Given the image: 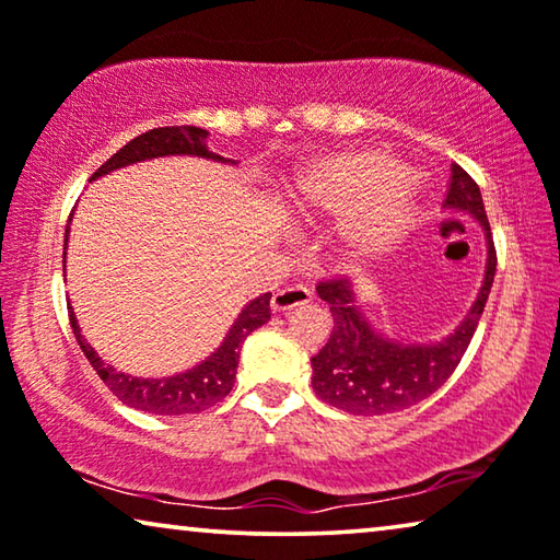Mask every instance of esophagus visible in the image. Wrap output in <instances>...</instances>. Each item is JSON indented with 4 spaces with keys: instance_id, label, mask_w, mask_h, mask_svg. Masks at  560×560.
Masks as SVG:
<instances>
[{
    "instance_id": "1",
    "label": "esophagus",
    "mask_w": 560,
    "mask_h": 560,
    "mask_svg": "<svg viewBox=\"0 0 560 560\" xmlns=\"http://www.w3.org/2000/svg\"><path fill=\"white\" fill-rule=\"evenodd\" d=\"M312 302V291L306 287H287V289H279L277 294L271 299V310L273 312H289L294 310V306H302V304H310Z\"/></svg>"
}]
</instances>
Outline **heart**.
Listing matches in <instances>:
<instances>
[{"mask_svg":"<svg viewBox=\"0 0 560 560\" xmlns=\"http://www.w3.org/2000/svg\"><path fill=\"white\" fill-rule=\"evenodd\" d=\"M413 205V179L390 156L358 149L302 172L287 195V215L294 223L340 215L337 250L345 258H370L406 231Z\"/></svg>","mask_w":560,"mask_h":560,"instance_id":"heart-1","label":"heart"}]
</instances>
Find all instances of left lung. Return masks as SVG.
<instances>
[{"mask_svg":"<svg viewBox=\"0 0 560 560\" xmlns=\"http://www.w3.org/2000/svg\"><path fill=\"white\" fill-rule=\"evenodd\" d=\"M444 208L469 212L487 233V271L475 306L444 342L404 345L373 332L355 304L348 279L319 281L317 294L332 312V335L312 358V388L325 404L352 416L404 411L434 396L462 362L490 296L498 250L492 243L482 192L459 164H452Z\"/></svg>","mask_w":560,"mask_h":560,"instance_id":"left-lung-1","label":"left lung"}]
</instances>
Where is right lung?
I'll list each match as a JSON object with an SVG mask.
<instances>
[{"label": "right lung", "instance_id": "add662e5", "mask_svg": "<svg viewBox=\"0 0 560 560\" xmlns=\"http://www.w3.org/2000/svg\"><path fill=\"white\" fill-rule=\"evenodd\" d=\"M208 131L198 129V126H162V129H152L147 133H139L137 139H131L129 144L121 147L112 160H106L101 167L93 172L91 179L108 172L126 167V164L154 160V156H167V154H195V156H208V160H223V156L208 152L205 147ZM66 246H68V233H66ZM271 294H264L246 304V310L238 314L231 332L223 340V345L212 352V355L200 362L198 368L187 370V373L162 377V381H144V377H131L126 373H119L112 365H106L104 360L96 355V350L83 340L81 327H78L75 314L70 310V327L78 345H81L83 355L96 370L101 381L106 383V388L114 393L121 404L137 408L144 413L156 416H183V413H200L205 408L215 406L218 400H223L228 393L233 390L235 383V368H238V352L246 337L271 319Z\"/></svg>", "mask_w": 560, "mask_h": 560}]
</instances>
